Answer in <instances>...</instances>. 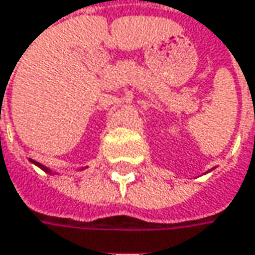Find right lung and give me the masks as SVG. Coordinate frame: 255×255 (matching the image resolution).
<instances>
[{"label": "right lung", "instance_id": "add662e5", "mask_svg": "<svg viewBox=\"0 0 255 255\" xmlns=\"http://www.w3.org/2000/svg\"><path fill=\"white\" fill-rule=\"evenodd\" d=\"M29 160H30V162H32L33 165H36V166H39V168H40L42 171H45L46 174H52V169H49V168H46L45 165H42V163H39V162H35V160H32V159H29Z\"/></svg>", "mask_w": 255, "mask_h": 255}]
</instances>
